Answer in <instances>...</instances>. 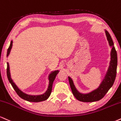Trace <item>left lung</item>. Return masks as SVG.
<instances>
[{"label":"left lung","instance_id":"obj_1","mask_svg":"<svg viewBox=\"0 0 121 121\" xmlns=\"http://www.w3.org/2000/svg\"><path fill=\"white\" fill-rule=\"evenodd\" d=\"M105 33L109 45L112 46L111 51V60L110 66L106 73L105 77L104 79L100 86L97 89L93 91L88 94H82L78 91L73 84V81L69 77V81L72 92L73 96L77 100L82 102H94L101 100L104 97L106 93L108 92L110 88L113 86L116 79L117 74V54L114 46V43L110 34L105 30Z\"/></svg>","mask_w":121,"mask_h":121}]
</instances>
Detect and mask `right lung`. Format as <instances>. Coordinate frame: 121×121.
<instances>
[{
	"label": "right lung",
	"mask_w": 121,
	"mask_h": 121,
	"mask_svg": "<svg viewBox=\"0 0 121 121\" xmlns=\"http://www.w3.org/2000/svg\"><path fill=\"white\" fill-rule=\"evenodd\" d=\"M12 43L13 41H11V43L8 48V50H7V56H8V55L9 54L10 52H11V49L12 48ZM59 71H55L53 72H52V73H50V75H49V86H48V90L46 91V92L43 95H38V96H31V95H28L27 94H25L21 91L18 88L17 86H16V85L13 82V81L11 78V75H10V72H9V63L7 62V78H8V80H9V83L11 84L12 87L13 88V89H15L16 92L17 93V94L18 95L19 97H20L21 99H24V100L28 101L30 102H35V103H37V102H40V101H43L47 100L48 98L49 97L51 93H52V84H53L54 81L55 77H56V75L58 74Z\"/></svg>",
	"instance_id": "1"
}]
</instances>
